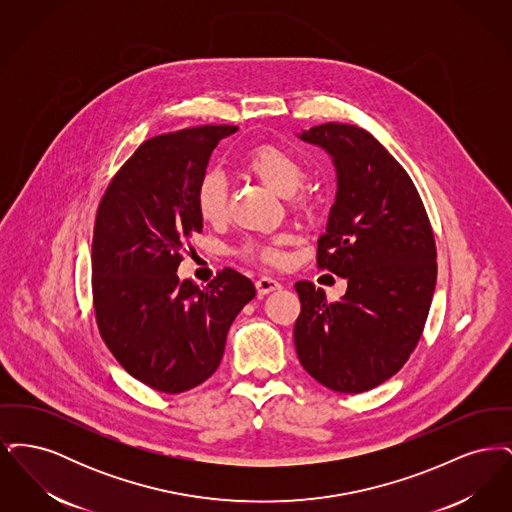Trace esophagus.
I'll return each mask as SVG.
<instances>
[{
	"instance_id": "esophagus-1",
	"label": "esophagus",
	"mask_w": 512,
	"mask_h": 512,
	"mask_svg": "<svg viewBox=\"0 0 512 512\" xmlns=\"http://www.w3.org/2000/svg\"><path fill=\"white\" fill-rule=\"evenodd\" d=\"M255 288L261 295H267V293L280 290V282L276 278H270V276H261V278L255 280Z\"/></svg>"
}]
</instances>
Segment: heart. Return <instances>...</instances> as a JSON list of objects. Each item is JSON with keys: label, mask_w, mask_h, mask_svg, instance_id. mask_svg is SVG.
I'll list each match as a JSON object with an SVG mask.
<instances>
[{"label": "heart", "mask_w": 512, "mask_h": 512, "mask_svg": "<svg viewBox=\"0 0 512 512\" xmlns=\"http://www.w3.org/2000/svg\"><path fill=\"white\" fill-rule=\"evenodd\" d=\"M242 169L255 176L272 192L288 195V203L295 211H311L317 203V194L305 186L307 169L303 161L286 147L276 144H261L249 149L242 157ZM197 215L209 224H219L228 213V190L219 172L207 171L201 174L194 190ZM284 236H272L267 240H245L238 253L249 259L268 265L284 261L282 245Z\"/></svg>", "instance_id": "1"}]
</instances>
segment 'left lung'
<instances>
[{"instance_id":"1","label":"left lung","mask_w":512,"mask_h":512,"mask_svg":"<svg viewBox=\"0 0 512 512\" xmlns=\"http://www.w3.org/2000/svg\"><path fill=\"white\" fill-rule=\"evenodd\" d=\"M301 140L324 147L338 169V197L317 267L347 280L340 301L297 282L293 343L322 386L363 393L407 363L436 288V240L411 176L365 128L326 122Z\"/></svg>"}]
</instances>
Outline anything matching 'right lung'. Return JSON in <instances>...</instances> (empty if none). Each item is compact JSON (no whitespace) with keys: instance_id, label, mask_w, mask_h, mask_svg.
Segmentation results:
<instances>
[{"instance_id":"obj_1","label":"right lung","mask_w":512,"mask_h":512,"mask_svg":"<svg viewBox=\"0 0 512 512\" xmlns=\"http://www.w3.org/2000/svg\"><path fill=\"white\" fill-rule=\"evenodd\" d=\"M238 126L205 124L153 136L111 178L92 240V305L99 336L122 368L163 393L203 384L220 365L234 318L255 297L234 268L199 290L176 268L201 232L197 180Z\"/></svg>"}]
</instances>
